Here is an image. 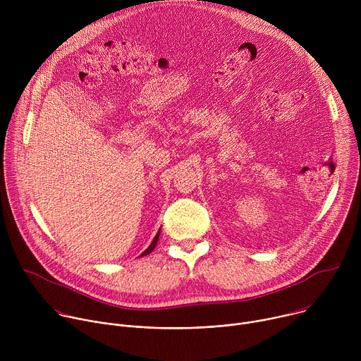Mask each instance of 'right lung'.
<instances>
[{
    "instance_id": "1",
    "label": "right lung",
    "mask_w": 361,
    "mask_h": 361,
    "mask_svg": "<svg viewBox=\"0 0 361 361\" xmlns=\"http://www.w3.org/2000/svg\"><path fill=\"white\" fill-rule=\"evenodd\" d=\"M159 237H160V230H159L157 235H156V237H154V240L151 241V244L148 245V248H147V250H145V251H144V252H142L141 255H147V254H149V252H151V251H152L154 248H156V245H157V241H159ZM141 255H140V257H141Z\"/></svg>"
}]
</instances>
